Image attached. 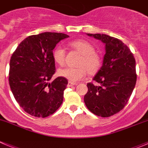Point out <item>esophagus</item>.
Wrapping results in <instances>:
<instances>
[{
    "label": "esophagus",
    "mask_w": 148,
    "mask_h": 148,
    "mask_svg": "<svg viewBox=\"0 0 148 148\" xmlns=\"http://www.w3.org/2000/svg\"><path fill=\"white\" fill-rule=\"evenodd\" d=\"M75 85H77L76 83H73V82H68V84H67L68 87H73V86H75Z\"/></svg>",
    "instance_id": "1"
}]
</instances>
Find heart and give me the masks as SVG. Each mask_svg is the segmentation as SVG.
I'll list each match as a JSON object with an SVG mask.
<instances>
[{"instance_id": "1", "label": "heart", "mask_w": 148, "mask_h": 148, "mask_svg": "<svg viewBox=\"0 0 148 148\" xmlns=\"http://www.w3.org/2000/svg\"><path fill=\"white\" fill-rule=\"evenodd\" d=\"M70 46L77 53L82 55L78 62V67H66L59 69V76L66 78L72 82L80 81L87 75V73L94 75L100 70L102 60L101 56L95 53V47L92 44L84 40H75L70 43ZM65 49L61 47H57L53 52V58L58 65H64L65 63Z\"/></svg>"}]
</instances>
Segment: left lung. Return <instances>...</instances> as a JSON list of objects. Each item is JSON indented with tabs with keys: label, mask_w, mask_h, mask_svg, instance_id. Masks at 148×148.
Returning <instances> with one entry per match:
<instances>
[{
	"label": "left lung",
	"mask_w": 148,
	"mask_h": 148,
	"mask_svg": "<svg viewBox=\"0 0 148 148\" xmlns=\"http://www.w3.org/2000/svg\"><path fill=\"white\" fill-rule=\"evenodd\" d=\"M105 45L102 66L93 80L100 84H87L84 103L92 113L110 117L124 108L136 82V61L130 49L121 40L106 34H90Z\"/></svg>",
	"instance_id": "1"
}]
</instances>
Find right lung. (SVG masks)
Wrapping results in <instances>:
<instances>
[{
    "label": "right lung",
    "mask_w": 148,
    "mask_h": 148,
    "mask_svg": "<svg viewBox=\"0 0 148 148\" xmlns=\"http://www.w3.org/2000/svg\"><path fill=\"white\" fill-rule=\"evenodd\" d=\"M69 35L43 32L30 35L20 43L10 59L9 82L15 100L32 116L45 118L54 113L64 99L67 80L58 77L53 51Z\"/></svg>",
    "instance_id": "1"
}]
</instances>
